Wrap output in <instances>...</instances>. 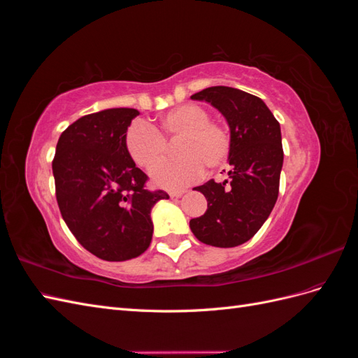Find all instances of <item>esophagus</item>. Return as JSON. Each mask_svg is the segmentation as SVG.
Segmentation results:
<instances>
[{
    "label": "esophagus",
    "instance_id": "obj_1",
    "mask_svg": "<svg viewBox=\"0 0 358 358\" xmlns=\"http://www.w3.org/2000/svg\"><path fill=\"white\" fill-rule=\"evenodd\" d=\"M183 194H185V191L183 189H179V191H170L169 192V196L171 197V199H179V197H182Z\"/></svg>",
    "mask_w": 358,
    "mask_h": 358
}]
</instances>
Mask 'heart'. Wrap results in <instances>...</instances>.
Returning a JSON list of instances; mask_svg holds the SVG:
<instances>
[{
	"instance_id": "b5f03b06",
	"label": "heart",
	"mask_w": 358,
	"mask_h": 358,
	"mask_svg": "<svg viewBox=\"0 0 358 358\" xmlns=\"http://www.w3.org/2000/svg\"><path fill=\"white\" fill-rule=\"evenodd\" d=\"M178 139L180 159L157 167L150 175L157 187H185L203 176L204 167L222 166L230 152L225 127L209 119L208 110L197 104L175 107L159 117L157 127L134 122L125 133V149L134 164L148 171L166 156V143Z\"/></svg>"
}]
</instances>
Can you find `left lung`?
<instances>
[{"label": "left lung", "instance_id": "1", "mask_svg": "<svg viewBox=\"0 0 358 358\" xmlns=\"http://www.w3.org/2000/svg\"><path fill=\"white\" fill-rule=\"evenodd\" d=\"M218 109L230 127V180L213 179L194 189L208 200V210L189 221L206 245L233 248L262 229L278 200L284 162L280 125L258 96L230 86H210L191 95Z\"/></svg>", "mask_w": 358, "mask_h": 358}]
</instances>
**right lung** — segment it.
Listing matches in <instances>:
<instances>
[{
	"label": "right lung",
	"instance_id": "obj_1",
	"mask_svg": "<svg viewBox=\"0 0 358 358\" xmlns=\"http://www.w3.org/2000/svg\"><path fill=\"white\" fill-rule=\"evenodd\" d=\"M140 112L128 107L82 116L58 140L52 162L64 221L79 243L106 262L143 254L152 241L150 220L164 191H148V176L125 149V133Z\"/></svg>",
	"mask_w": 358,
	"mask_h": 358
}]
</instances>
